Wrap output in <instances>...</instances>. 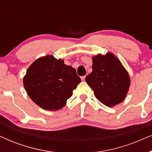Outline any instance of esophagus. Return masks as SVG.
I'll return each instance as SVG.
<instances>
[{
  "instance_id": "1",
  "label": "esophagus",
  "mask_w": 152,
  "mask_h": 152,
  "mask_svg": "<svg viewBox=\"0 0 152 152\" xmlns=\"http://www.w3.org/2000/svg\"><path fill=\"white\" fill-rule=\"evenodd\" d=\"M85 78H86V75L81 77V79H82V81H84V80H85Z\"/></svg>"
}]
</instances>
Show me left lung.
Masks as SVG:
<instances>
[{
	"label": "left lung",
	"mask_w": 152,
	"mask_h": 152,
	"mask_svg": "<svg viewBox=\"0 0 152 152\" xmlns=\"http://www.w3.org/2000/svg\"><path fill=\"white\" fill-rule=\"evenodd\" d=\"M93 71L86 82L98 100L109 107L122 102L127 95L131 81L127 70L115 55L107 53L92 57Z\"/></svg>",
	"instance_id": "obj_1"
}]
</instances>
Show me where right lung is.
<instances>
[{
	"label": "right lung",
	"instance_id": "1",
	"mask_svg": "<svg viewBox=\"0 0 152 152\" xmlns=\"http://www.w3.org/2000/svg\"><path fill=\"white\" fill-rule=\"evenodd\" d=\"M80 82L75 68L53 55L35 60L23 77L28 96L39 107L48 111L63 108Z\"/></svg>",
	"mask_w": 152,
	"mask_h": 152
}]
</instances>
